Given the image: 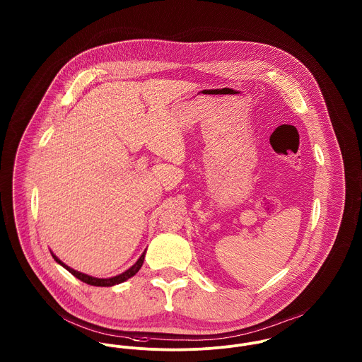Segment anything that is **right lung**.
I'll return each mask as SVG.
<instances>
[{"instance_id": "right-lung-1", "label": "right lung", "mask_w": 362, "mask_h": 362, "mask_svg": "<svg viewBox=\"0 0 362 362\" xmlns=\"http://www.w3.org/2000/svg\"><path fill=\"white\" fill-rule=\"evenodd\" d=\"M50 254H52V257H53V259L57 262V264H60V265L63 266L64 269H67L73 276H75L76 279H79L81 281H83V283H86V284H90V286H96V287H112V286H117V284H121L123 281H126V280H129L130 277H133L140 269H141V266L144 264V257H145V251L143 252V255L139 258V261L134 264V265L132 266V267H129L126 272H123L121 274H118V276H115V277H110V279H97V277H92V276H89V274H85V273H81V272H76V270H74L71 269L70 266L66 265L64 262H62L52 251H50Z\"/></svg>"}]
</instances>
